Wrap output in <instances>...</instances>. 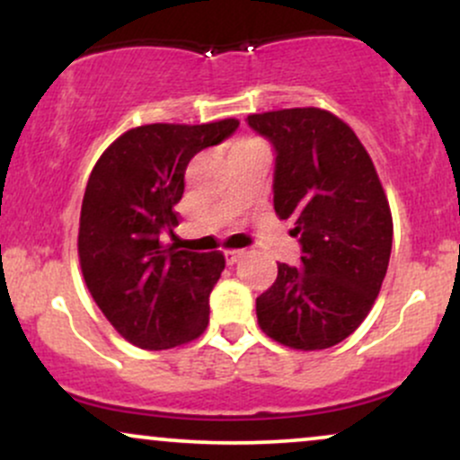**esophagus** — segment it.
Here are the masks:
<instances>
[{"instance_id":"1","label":"esophagus","mask_w":460,"mask_h":460,"mask_svg":"<svg viewBox=\"0 0 460 460\" xmlns=\"http://www.w3.org/2000/svg\"><path fill=\"white\" fill-rule=\"evenodd\" d=\"M242 255H244V251H225V261H226V266H234V263L240 261Z\"/></svg>"}]
</instances>
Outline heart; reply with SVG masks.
<instances>
[{
	"label": "heart",
	"instance_id": "b5f03b06",
	"mask_svg": "<svg viewBox=\"0 0 460 460\" xmlns=\"http://www.w3.org/2000/svg\"><path fill=\"white\" fill-rule=\"evenodd\" d=\"M251 142H255V140H246V142H240V145H251Z\"/></svg>",
	"mask_w": 460,
	"mask_h": 460
}]
</instances>
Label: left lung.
<instances>
[{
	"mask_svg": "<svg viewBox=\"0 0 460 460\" xmlns=\"http://www.w3.org/2000/svg\"><path fill=\"white\" fill-rule=\"evenodd\" d=\"M246 123L272 145L274 212L294 220L300 244V266L279 263L257 320L283 346L331 348L366 320L387 274L394 223L376 168L326 110L251 114Z\"/></svg>",
	"mask_w": 460,
	"mask_h": 460,
	"instance_id": "left-lung-1",
	"label": "left lung"
}]
</instances>
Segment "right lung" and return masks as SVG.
I'll use <instances>...</instances> for the list:
<instances>
[{
    "mask_svg": "<svg viewBox=\"0 0 460 460\" xmlns=\"http://www.w3.org/2000/svg\"><path fill=\"white\" fill-rule=\"evenodd\" d=\"M237 128L235 119L142 125L94 164L79 216V263L94 303L134 346L166 350L208 326L223 252L164 248L160 237L177 225L190 160Z\"/></svg>",
    "mask_w": 460,
    "mask_h": 460,
    "instance_id": "1",
    "label": "right lung"
}]
</instances>
